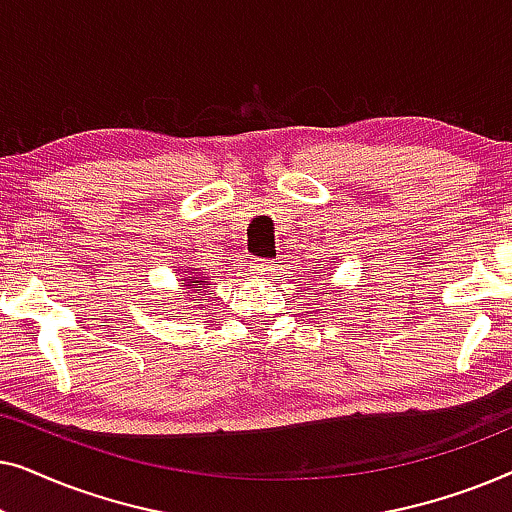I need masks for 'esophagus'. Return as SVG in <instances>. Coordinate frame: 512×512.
<instances>
[{
  "mask_svg": "<svg viewBox=\"0 0 512 512\" xmlns=\"http://www.w3.org/2000/svg\"><path fill=\"white\" fill-rule=\"evenodd\" d=\"M275 272V261H268V258H258V261L251 263V275L254 277H268Z\"/></svg>",
  "mask_w": 512,
  "mask_h": 512,
  "instance_id": "1",
  "label": "esophagus"
}]
</instances>
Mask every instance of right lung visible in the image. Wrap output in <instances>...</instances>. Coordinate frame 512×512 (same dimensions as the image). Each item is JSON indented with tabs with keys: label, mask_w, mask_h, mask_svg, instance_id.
<instances>
[{
	"label": "right lung",
	"mask_w": 512,
	"mask_h": 512,
	"mask_svg": "<svg viewBox=\"0 0 512 512\" xmlns=\"http://www.w3.org/2000/svg\"><path fill=\"white\" fill-rule=\"evenodd\" d=\"M181 284H184L186 289H191L198 298L205 296V293H202V289H205V282H202V277L195 275V277H191V279H181ZM207 289H209V286H207ZM198 298H195V300H198Z\"/></svg>",
	"instance_id": "add662e5"
}]
</instances>
